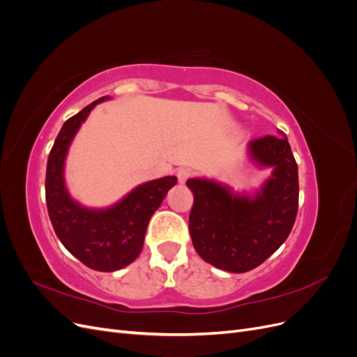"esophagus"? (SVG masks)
Listing matches in <instances>:
<instances>
[{
	"mask_svg": "<svg viewBox=\"0 0 357 357\" xmlns=\"http://www.w3.org/2000/svg\"><path fill=\"white\" fill-rule=\"evenodd\" d=\"M193 176V169L188 168V167H183L177 169V178L180 183H185L188 178H190Z\"/></svg>",
	"mask_w": 357,
	"mask_h": 357,
	"instance_id": "esophagus-1",
	"label": "esophagus"
}]
</instances>
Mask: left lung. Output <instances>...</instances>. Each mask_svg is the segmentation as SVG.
Instances as JSON below:
<instances>
[{
  "mask_svg": "<svg viewBox=\"0 0 357 357\" xmlns=\"http://www.w3.org/2000/svg\"><path fill=\"white\" fill-rule=\"evenodd\" d=\"M250 153L261 165L274 167L253 199L234 197L213 181H186L193 193L189 215L193 247L205 262L229 273H247L265 262L286 241L298 213V165L287 138H256Z\"/></svg>",
  "mask_w": 357,
  "mask_h": 357,
  "instance_id": "8db88e82",
  "label": "left lung"
}]
</instances>
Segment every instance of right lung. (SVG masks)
I'll return each instance as SVG.
<instances>
[{
    "label": "right lung",
    "mask_w": 357,
    "mask_h": 357,
    "mask_svg": "<svg viewBox=\"0 0 357 357\" xmlns=\"http://www.w3.org/2000/svg\"><path fill=\"white\" fill-rule=\"evenodd\" d=\"M63 123L53 144L46 171V204L58 238L82 264L95 271L112 273L135 261L144 244L147 223L159 208L176 177H162L134 189L109 210H88L75 204L63 185V160L74 134L95 104Z\"/></svg>",
    "instance_id": "obj_1"
}]
</instances>
